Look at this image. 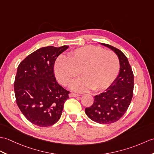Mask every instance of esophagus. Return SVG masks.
I'll return each mask as SVG.
<instances>
[{
  "label": "esophagus",
  "mask_w": 154,
  "mask_h": 154,
  "mask_svg": "<svg viewBox=\"0 0 154 154\" xmlns=\"http://www.w3.org/2000/svg\"><path fill=\"white\" fill-rule=\"evenodd\" d=\"M80 94H75V93H73V92H71L69 94V97H78V96H79Z\"/></svg>",
  "instance_id": "34e87169"
}]
</instances>
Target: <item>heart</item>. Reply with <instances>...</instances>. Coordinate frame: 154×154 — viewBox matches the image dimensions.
Here are the masks:
<instances>
[{
    "mask_svg": "<svg viewBox=\"0 0 154 154\" xmlns=\"http://www.w3.org/2000/svg\"><path fill=\"white\" fill-rule=\"evenodd\" d=\"M119 69V59L115 52L94 45L73 50L68 58L60 55L54 64L57 80L65 87L72 84L81 72L83 78L72 87L78 92L91 88L94 91L106 89L115 80Z\"/></svg>",
    "mask_w": 154,
    "mask_h": 154,
    "instance_id": "b5f03b06",
    "label": "heart"
}]
</instances>
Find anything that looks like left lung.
<instances>
[{
	"label": "left lung",
	"instance_id": "1",
	"mask_svg": "<svg viewBox=\"0 0 154 154\" xmlns=\"http://www.w3.org/2000/svg\"><path fill=\"white\" fill-rule=\"evenodd\" d=\"M117 55L120 63L119 73L116 80L104 92L96 95L85 113L92 121L100 124H110L119 120L127 112L133 96L134 75L127 56L120 50L102 43Z\"/></svg>",
	"mask_w": 154,
	"mask_h": 154
}]
</instances>
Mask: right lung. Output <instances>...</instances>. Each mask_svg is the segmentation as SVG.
I'll return each instance as SVG.
<instances>
[{"label": "right lung", "instance_id": "add662e5", "mask_svg": "<svg viewBox=\"0 0 154 154\" xmlns=\"http://www.w3.org/2000/svg\"><path fill=\"white\" fill-rule=\"evenodd\" d=\"M68 47L41 48L27 56L17 67L14 84L16 101L23 116L35 125L51 126L62 116L69 92L56 81L54 64Z\"/></svg>", "mask_w": 154, "mask_h": 154}]
</instances>
